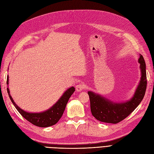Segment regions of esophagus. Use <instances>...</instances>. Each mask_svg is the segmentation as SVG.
<instances>
[{"label": "esophagus", "mask_w": 154, "mask_h": 154, "mask_svg": "<svg viewBox=\"0 0 154 154\" xmlns=\"http://www.w3.org/2000/svg\"><path fill=\"white\" fill-rule=\"evenodd\" d=\"M85 84L83 83H79L76 86V90L77 92H81L83 88H85Z\"/></svg>", "instance_id": "esophagus-1"}]
</instances>
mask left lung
Returning a JSON list of instances; mask_svg holds the SVG:
<instances>
[{
	"label": "left lung",
	"instance_id": "8db88e82",
	"mask_svg": "<svg viewBox=\"0 0 154 154\" xmlns=\"http://www.w3.org/2000/svg\"><path fill=\"white\" fill-rule=\"evenodd\" d=\"M140 55L138 62L140 63L141 79L133 97L130 100L124 103H114L99 94L88 92L92 114L97 120L117 124L128 117L141 102L145 94L147 80L145 62L143 57Z\"/></svg>",
	"mask_w": 154,
	"mask_h": 154
}]
</instances>
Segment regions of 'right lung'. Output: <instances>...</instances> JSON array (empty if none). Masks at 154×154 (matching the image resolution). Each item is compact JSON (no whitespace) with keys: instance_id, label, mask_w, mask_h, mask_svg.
<instances>
[{"instance_id":"right-lung-1","label":"right lung","mask_w":154,"mask_h":154,"mask_svg":"<svg viewBox=\"0 0 154 154\" xmlns=\"http://www.w3.org/2000/svg\"><path fill=\"white\" fill-rule=\"evenodd\" d=\"M8 84L9 76H8L7 85ZM7 91L9 97L14 107L17 108L18 112L22 115L23 118L34 125L41 127V128H47V127L54 125L57 124L62 117L69 99L75 91V88L73 87L68 88L53 106L48 110L41 113H29L22 109L18 106V105L16 104L12 97L11 96L8 87L7 88Z\"/></svg>"}]
</instances>
